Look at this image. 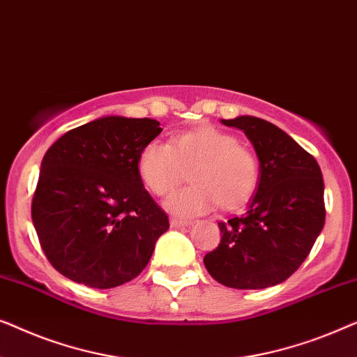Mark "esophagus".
<instances>
[{
    "instance_id": "esophagus-1",
    "label": "esophagus",
    "mask_w": 357,
    "mask_h": 357,
    "mask_svg": "<svg viewBox=\"0 0 357 357\" xmlns=\"http://www.w3.org/2000/svg\"><path fill=\"white\" fill-rule=\"evenodd\" d=\"M192 221H182V219H172V221H170V226L172 227H175V229H180V227H188V226H192Z\"/></svg>"
}]
</instances>
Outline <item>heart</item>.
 Instances as JSON below:
<instances>
[{"label":"heart","mask_w":357,"mask_h":357,"mask_svg":"<svg viewBox=\"0 0 357 357\" xmlns=\"http://www.w3.org/2000/svg\"><path fill=\"white\" fill-rule=\"evenodd\" d=\"M190 170L193 185L170 195L165 208L175 216L208 213L221 203L236 208L247 202L258 185L257 155L226 131L203 126L175 136L172 144L153 139L138 155V174L146 188L164 197Z\"/></svg>","instance_id":"b5f03b06"}]
</instances>
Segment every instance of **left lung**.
Here are the masks:
<instances>
[{
  "label": "left lung",
  "mask_w": 357,
  "mask_h": 357,
  "mask_svg": "<svg viewBox=\"0 0 357 357\" xmlns=\"http://www.w3.org/2000/svg\"><path fill=\"white\" fill-rule=\"evenodd\" d=\"M221 123L245 133L260 162V177L245 214L219 222L221 243L203 261L224 286L265 289L286 281L320 236L324 177L314 155L270 121L241 115Z\"/></svg>",
  "instance_id": "obj_1"
}]
</instances>
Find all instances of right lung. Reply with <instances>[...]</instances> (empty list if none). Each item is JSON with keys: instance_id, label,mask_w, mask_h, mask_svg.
I'll use <instances>...</instances> for the list:
<instances>
[{"instance_id": "1", "label": "right lung", "mask_w": 357, "mask_h": 357, "mask_svg": "<svg viewBox=\"0 0 357 357\" xmlns=\"http://www.w3.org/2000/svg\"><path fill=\"white\" fill-rule=\"evenodd\" d=\"M160 131L158 120L107 115L68 131L43 155L32 221L63 276L110 289L148 265L169 219L144 190L138 155Z\"/></svg>"}]
</instances>
